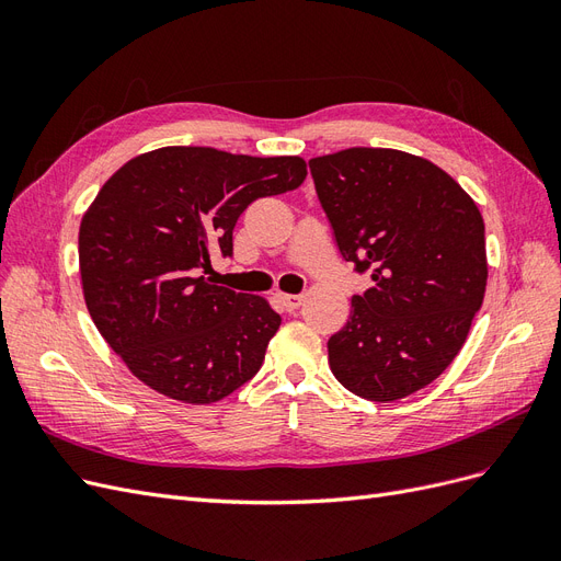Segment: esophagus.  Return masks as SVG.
<instances>
[{
	"instance_id": "obj_1",
	"label": "esophagus",
	"mask_w": 561,
	"mask_h": 561,
	"mask_svg": "<svg viewBox=\"0 0 561 561\" xmlns=\"http://www.w3.org/2000/svg\"><path fill=\"white\" fill-rule=\"evenodd\" d=\"M278 301L283 304L285 311H295V309L301 307L304 297L301 295H283V293H278Z\"/></svg>"
}]
</instances>
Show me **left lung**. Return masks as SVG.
Listing matches in <instances>:
<instances>
[{
	"label": "left lung",
	"instance_id": "1",
	"mask_svg": "<svg viewBox=\"0 0 561 561\" xmlns=\"http://www.w3.org/2000/svg\"><path fill=\"white\" fill-rule=\"evenodd\" d=\"M309 168L339 252L371 278L330 336L332 375L365 400L412 396L451 365L482 307V215L443 168L407 151L351 147Z\"/></svg>",
	"mask_w": 561,
	"mask_h": 561
}]
</instances>
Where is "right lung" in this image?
Listing matches in <instances>:
<instances>
[{"label":"right lung","mask_w":561,"mask_h":561,"mask_svg":"<svg viewBox=\"0 0 561 561\" xmlns=\"http://www.w3.org/2000/svg\"><path fill=\"white\" fill-rule=\"evenodd\" d=\"M299 157L163 147L130 159L81 219L79 266L89 313L135 377L190 404L227 398L257 375L280 316L262 297L213 285L215 252L252 201L293 192Z\"/></svg>","instance_id":"add662e5"}]
</instances>
